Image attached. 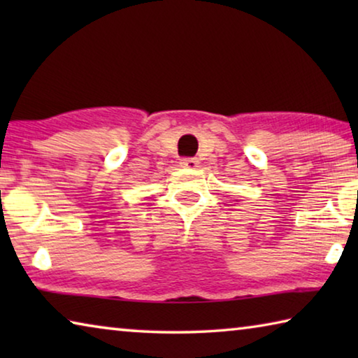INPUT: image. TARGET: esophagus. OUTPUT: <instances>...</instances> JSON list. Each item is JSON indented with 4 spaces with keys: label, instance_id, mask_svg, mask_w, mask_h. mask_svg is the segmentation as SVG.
<instances>
[{
    "label": "esophagus",
    "instance_id": "obj_1",
    "mask_svg": "<svg viewBox=\"0 0 358 358\" xmlns=\"http://www.w3.org/2000/svg\"><path fill=\"white\" fill-rule=\"evenodd\" d=\"M180 164L187 169H196L199 167V159L197 157H183V159L180 161Z\"/></svg>",
    "mask_w": 358,
    "mask_h": 358
}]
</instances>
